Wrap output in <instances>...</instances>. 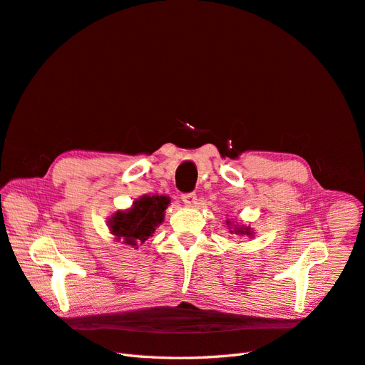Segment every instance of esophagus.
<instances>
[{
	"label": "esophagus",
	"instance_id": "1",
	"mask_svg": "<svg viewBox=\"0 0 365 365\" xmlns=\"http://www.w3.org/2000/svg\"><path fill=\"white\" fill-rule=\"evenodd\" d=\"M181 199L187 207H196V203H197V196L195 193H184L181 196Z\"/></svg>",
	"mask_w": 365,
	"mask_h": 365
}]
</instances>
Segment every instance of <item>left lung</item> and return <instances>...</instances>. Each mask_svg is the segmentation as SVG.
Instances as JSON below:
<instances>
[{
	"label": "left lung",
	"instance_id": "1",
	"mask_svg": "<svg viewBox=\"0 0 365 365\" xmlns=\"http://www.w3.org/2000/svg\"><path fill=\"white\" fill-rule=\"evenodd\" d=\"M226 226H227L229 232L233 233V235L249 237V238H253V237H255V230H253L250 226H247V225H240V223L233 222V220H229V218H227V220H226Z\"/></svg>",
	"mask_w": 365,
	"mask_h": 365
}]
</instances>
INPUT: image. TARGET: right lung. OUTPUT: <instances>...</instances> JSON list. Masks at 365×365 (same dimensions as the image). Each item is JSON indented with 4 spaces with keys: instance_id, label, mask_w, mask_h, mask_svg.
Listing matches in <instances>:
<instances>
[{
    "instance_id": "obj_1",
    "label": "right lung",
    "mask_w": 365,
    "mask_h": 365,
    "mask_svg": "<svg viewBox=\"0 0 365 365\" xmlns=\"http://www.w3.org/2000/svg\"><path fill=\"white\" fill-rule=\"evenodd\" d=\"M170 197L165 195H143L127 210H118L108 218V227L116 242L138 249L165 222V211Z\"/></svg>"
}]
</instances>
